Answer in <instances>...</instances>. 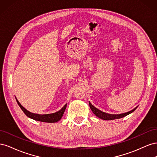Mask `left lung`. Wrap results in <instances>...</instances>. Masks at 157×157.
I'll return each instance as SVG.
<instances>
[{
  "label": "left lung",
  "instance_id": "1",
  "mask_svg": "<svg viewBox=\"0 0 157 157\" xmlns=\"http://www.w3.org/2000/svg\"><path fill=\"white\" fill-rule=\"evenodd\" d=\"M89 105H90V107L91 109V110L92 111V112L94 113V114L96 116H97L98 117H99V118L103 120H106V121H111V120H115V119H117V118H121L122 117H124L126 116H127L129 114L132 113V112H134L137 107L136 108H134L133 110L128 111L127 113H122V114H118V115H112V114H109V113H104L100 110H99L98 109H97L96 107H95L93 105H92V103L89 101Z\"/></svg>",
  "mask_w": 157,
  "mask_h": 157
}]
</instances>
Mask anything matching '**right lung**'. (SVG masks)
<instances>
[{"label": "right lung", "mask_w": 157, "mask_h": 157, "mask_svg": "<svg viewBox=\"0 0 157 157\" xmlns=\"http://www.w3.org/2000/svg\"><path fill=\"white\" fill-rule=\"evenodd\" d=\"M17 103L19 105V106L20 107L21 109V110L23 111L25 115L32 119L37 121H40V122H56L59 121L61 117H63V113L65 111L66 107H67V104L61 108L59 111H57L54 113H51V114H48V115H39V114H35V113H33L29 111H28L26 109L23 107L20 103L18 101L17 99H16Z\"/></svg>", "instance_id": "add662e5"}]
</instances>
